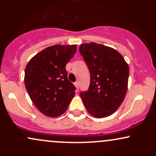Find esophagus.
Returning <instances> with one entry per match:
<instances>
[{"instance_id": "1", "label": "esophagus", "mask_w": 156, "mask_h": 156, "mask_svg": "<svg viewBox=\"0 0 156 156\" xmlns=\"http://www.w3.org/2000/svg\"><path fill=\"white\" fill-rule=\"evenodd\" d=\"M74 85L75 87H76V89L78 90V89H79V83H78V82H76V83H74Z\"/></svg>"}]
</instances>
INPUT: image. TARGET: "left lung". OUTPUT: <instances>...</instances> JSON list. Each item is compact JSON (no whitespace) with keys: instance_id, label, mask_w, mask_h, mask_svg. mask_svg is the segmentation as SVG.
I'll return each instance as SVG.
<instances>
[{"instance_id":"1","label":"left lung","mask_w":156,"mask_h":156,"mask_svg":"<svg viewBox=\"0 0 156 156\" xmlns=\"http://www.w3.org/2000/svg\"><path fill=\"white\" fill-rule=\"evenodd\" d=\"M90 72L87 92H80L87 112L97 118L112 115L120 106L128 90L129 67L114 48L95 42L79 47Z\"/></svg>"}]
</instances>
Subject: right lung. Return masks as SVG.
I'll list each match as a JSON object with an SVG mask.
<instances>
[{"label": "right lung", "instance_id": "add662e5", "mask_svg": "<svg viewBox=\"0 0 156 156\" xmlns=\"http://www.w3.org/2000/svg\"><path fill=\"white\" fill-rule=\"evenodd\" d=\"M76 50V44L50 46L27 64L26 90L36 108L47 117L63 114L74 98L76 87L68 80L65 67Z\"/></svg>", "mask_w": 156, "mask_h": 156}]
</instances>
